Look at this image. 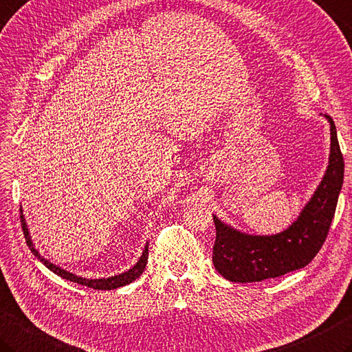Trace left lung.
Masks as SVG:
<instances>
[{
  "label": "left lung",
  "instance_id": "8db88e82",
  "mask_svg": "<svg viewBox=\"0 0 352 352\" xmlns=\"http://www.w3.org/2000/svg\"><path fill=\"white\" fill-rule=\"evenodd\" d=\"M331 131L325 175L292 226L276 235H249L213 215L217 239L213 265L230 282H259L282 276L311 263L323 245L334 218L343 184V155L331 117L323 116Z\"/></svg>",
  "mask_w": 352,
  "mask_h": 352
}]
</instances>
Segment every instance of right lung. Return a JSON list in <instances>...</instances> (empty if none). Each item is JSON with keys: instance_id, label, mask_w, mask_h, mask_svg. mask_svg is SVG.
Listing matches in <instances>:
<instances>
[{"instance_id": "obj_1", "label": "right lung", "mask_w": 352, "mask_h": 352, "mask_svg": "<svg viewBox=\"0 0 352 352\" xmlns=\"http://www.w3.org/2000/svg\"><path fill=\"white\" fill-rule=\"evenodd\" d=\"M21 223H23V230H24V236H25L27 245L30 247L32 253L41 261V263H43L48 268V270H52L54 274H58V276H60L62 279H67V280L76 282V284H80V285H85V287H89V288H94V290H114V288H119V287L131 284V282H134L137 278L140 276V274L144 270V267H146V263H148V243H146V245H144V249L142 252V256L139 258V261H137V264L131 267L129 270L123 272L120 274H114V276H109V278H99V279L82 278V276H78V274L64 270V268H60L56 264L50 263V261L45 259L43 254H41L36 250V247H34L33 241L30 238V232H29V229H27V223H25V218L23 215V209H21Z\"/></svg>"}]
</instances>
